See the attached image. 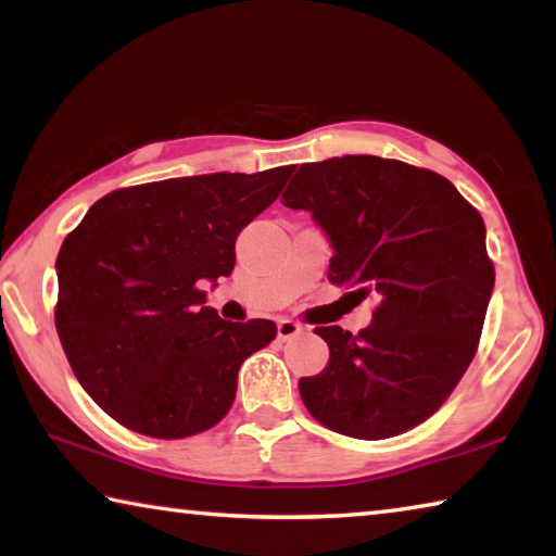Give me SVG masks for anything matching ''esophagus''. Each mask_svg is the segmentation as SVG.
<instances>
[{
	"label": "esophagus",
	"mask_w": 556,
	"mask_h": 556,
	"mask_svg": "<svg viewBox=\"0 0 556 556\" xmlns=\"http://www.w3.org/2000/svg\"><path fill=\"white\" fill-rule=\"evenodd\" d=\"M301 331H304V328H301V324L291 321V318H279L277 321V336L281 338V341H289V338L299 336Z\"/></svg>",
	"instance_id": "34e87169"
}]
</instances>
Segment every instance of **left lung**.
<instances>
[{
  "label": "left lung",
  "instance_id": "obj_1",
  "mask_svg": "<svg viewBox=\"0 0 556 556\" xmlns=\"http://www.w3.org/2000/svg\"><path fill=\"white\" fill-rule=\"evenodd\" d=\"M281 201L331 240L333 285L380 299L363 331L316 328L331 357L299 380L306 409L355 439L421 425L473 361L493 296L481 213L444 176L370 154L301 164Z\"/></svg>",
  "mask_w": 556,
  "mask_h": 556
}]
</instances>
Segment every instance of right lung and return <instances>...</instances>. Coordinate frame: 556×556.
I'll use <instances>...</instances> for the list:
<instances>
[{
  "label": "right lung",
  "mask_w": 556,
  "mask_h": 556,
  "mask_svg": "<svg viewBox=\"0 0 556 556\" xmlns=\"http://www.w3.org/2000/svg\"><path fill=\"white\" fill-rule=\"evenodd\" d=\"M291 166L166 178L108 193L63 240L55 328L92 402L137 434L184 439L228 414L238 370L277 336L223 321L203 285L235 267V240Z\"/></svg>",
  "instance_id": "1"
}]
</instances>
